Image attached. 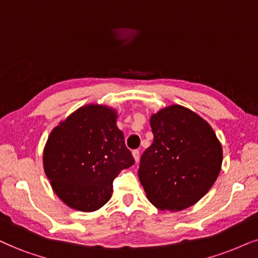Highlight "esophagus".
Listing matches in <instances>:
<instances>
[{
    "label": "esophagus",
    "instance_id": "esophagus-1",
    "mask_svg": "<svg viewBox=\"0 0 258 258\" xmlns=\"http://www.w3.org/2000/svg\"><path fill=\"white\" fill-rule=\"evenodd\" d=\"M133 155H134L135 161L138 163V161L140 160V151H139V149H134V151H133Z\"/></svg>",
    "mask_w": 258,
    "mask_h": 258
}]
</instances>
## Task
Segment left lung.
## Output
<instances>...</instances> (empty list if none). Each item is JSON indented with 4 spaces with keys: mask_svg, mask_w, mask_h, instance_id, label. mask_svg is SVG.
Segmentation results:
<instances>
[{
    "mask_svg": "<svg viewBox=\"0 0 258 258\" xmlns=\"http://www.w3.org/2000/svg\"><path fill=\"white\" fill-rule=\"evenodd\" d=\"M153 144L140 159L139 178L149 202L183 211L201 200L219 176L221 145L209 124L172 105L151 117Z\"/></svg>",
    "mask_w": 258,
    "mask_h": 258,
    "instance_id": "8db88e82",
    "label": "left lung"
}]
</instances>
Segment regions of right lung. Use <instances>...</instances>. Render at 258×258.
Segmentation results:
<instances>
[{
    "label": "right lung",
    "mask_w": 258,
    "mask_h": 258,
    "mask_svg": "<svg viewBox=\"0 0 258 258\" xmlns=\"http://www.w3.org/2000/svg\"><path fill=\"white\" fill-rule=\"evenodd\" d=\"M116 112L99 105L80 107L59 123L44 149V170L66 205L93 212L111 199L113 180L134 165Z\"/></svg>",
    "instance_id": "obj_1"
}]
</instances>
